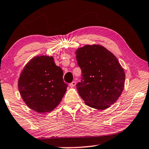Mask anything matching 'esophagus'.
<instances>
[{
  "instance_id": "obj_1",
  "label": "esophagus",
  "mask_w": 149,
  "mask_h": 149,
  "mask_svg": "<svg viewBox=\"0 0 149 149\" xmlns=\"http://www.w3.org/2000/svg\"><path fill=\"white\" fill-rule=\"evenodd\" d=\"M76 84H77L76 81H72V83H70V84H69V86L71 87H74L75 85H76Z\"/></svg>"
}]
</instances>
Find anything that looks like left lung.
<instances>
[{
	"instance_id": "obj_1",
	"label": "left lung",
	"mask_w": 149,
	"mask_h": 149,
	"mask_svg": "<svg viewBox=\"0 0 149 149\" xmlns=\"http://www.w3.org/2000/svg\"><path fill=\"white\" fill-rule=\"evenodd\" d=\"M82 79L77 84L87 106L104 110L121 95L125 85L123 68L115 55L100 45H87L75 52Z\"/></svg>"
}]
</instances>
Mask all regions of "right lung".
<instances>
[{
  "mask_svg": "<svg viewBox=\"0 0 149 149\" xmlns=\"http://www.w3.org/2000/svg\"><path fill=\"white\" fill-rule=\"evenodd\" d=\"M68 84L63 71L52 56H36L22 70L18 80L22 98L30 109L39 113L54 111L60 103Z\"/></svg>",
  "mask_w": 149,
  "mask_h": 149,
  "instance_id": "obj_1",
  "label": "right lung"
}]
</instances>
